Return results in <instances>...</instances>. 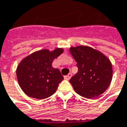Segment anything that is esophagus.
<instances>
[{"label": "esophagus", "mask_w": 127, "mask_h": 127, "mask_svg": "<svg viewBox=\"0 0 127 127\" xmlns=\"http://www.w3.org/2000/svg\"><path fill=\"white\" fill-rule=\"evenodd\" d=\"M71 77H72V74H71V73H69V74H67V76H64V79H67V80H69Z\"/></svg>", "instance_id": "1"}]
</instances>
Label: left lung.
<instances>
[{"instance_id": "obj_1", "label": "left lung", "mask_w": 127, "mask_h": 127, "mask_svg": "<svg viewBox=\"0 0 127 127\" xmlns=\"http://www.w3.org/2000/svg\"><path fill=\"white\" fill-rule=\"evenodd\" d=\"M69 50L78 67V72L69 80L76 93L86 98H95L104 93L112 78L110 60L89 46L72 47Z\"/></svg>"}]
</instances>
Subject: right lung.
I'll return each instance as SVG.
<instances>
[{
    "label": "right lung",
    "instance_id": "add662e5",
    "mask_svg": "<svg viewBox=\"0 0 127 127\" xmlns=\"http://www.w3.org/2000/svg\"><path fill=\"white\" fill-rule=\"evenodd\" d=\"M63 53V48L51 52L44 49L34 52L20 62L17 78L25 94L41 100L55 93L64 77L58 69L52 67V63Z\"/></svg>",
    "mask_w": 127,
    "mask_h": 127
}]
</instances>
